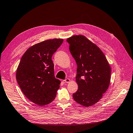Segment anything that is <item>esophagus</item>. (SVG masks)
Returning a JSON list of instances; mask_svg holds the SVG:
<instances>
[{"label": "esophagus", "mask_w": 133, "mask_h": 133, "mask_svg": "<svg viewBox=\"0 0 133 133\" xmlns=\"http://www.w3.org/2000/svg\"><path fill=\"white\" fill-rule=\"evenodd\" d=\"M70 81V80L69 79H65V80H64L63 82V83H69Z\"/></svg>", "instance_id": "obj_1"}]
</instances>
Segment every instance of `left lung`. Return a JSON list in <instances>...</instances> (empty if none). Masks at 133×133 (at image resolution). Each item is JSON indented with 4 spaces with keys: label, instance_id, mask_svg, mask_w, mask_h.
<instances>
[{
    "label": "left lung",
    "instance_id": "8db88e82",
    "mask_svg": "<svg viewBox=\"0 0 133 133\" xmlns=\"http://www.w3.org/2000/svg\"><path fill=\"white\" fill-rule=\"evenodd\" d=\"M69 50L77 64L76 82L78 89L73 94L75 101L88 107L98 103L108 89L111 68L103 51L85 36L68 38Z\"/></svg>",
    "mask_w": 133,
    "mask_h": 133
}]
</instances>
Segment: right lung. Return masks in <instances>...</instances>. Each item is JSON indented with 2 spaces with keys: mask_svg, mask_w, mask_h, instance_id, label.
<instances>
[{
  "mask_svg": "<svg viewBox=\"0 0 133 133\" xmlns=\"http://www.w3.org/2000/svg\"><path fill=\"white\" fill-rule=\"evenodd\" d=\"M63 39L46 40L30 46L21 58L16 78L26 97L37 105H47L54 100L60 81L54 76L53 54Z\"/></svg>",
  "mask_w": 133,
  "mask_h": 133,
  "instance_id": "right-lung-1",
  "label": "right lung"
}]
</instances>
